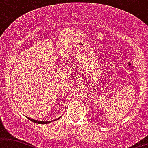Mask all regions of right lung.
I'll list each match as a JSON object with an SVG mask.
<instances>
[{"label": "right lung", "instance_id": "right-lung-1", "mask_svg": "<svg viewBox=\"0 0 148 148\" xmlns=\"http://www.w3.org/2000/svg\"><path fill=\"white\" fill-rule=\"evenodd\" d=\"M27 118L29 119H30V120H31V121H33V122L36 123V124H48V123L52 122V121H54L57 120V119H60V118H61V117H59V118L56 119H53V120H52V121H39V120H35V119H31V118H30V117H27Z\"/></svg>", "mask_w": 148, "mask_h": 148}]
</instances>
